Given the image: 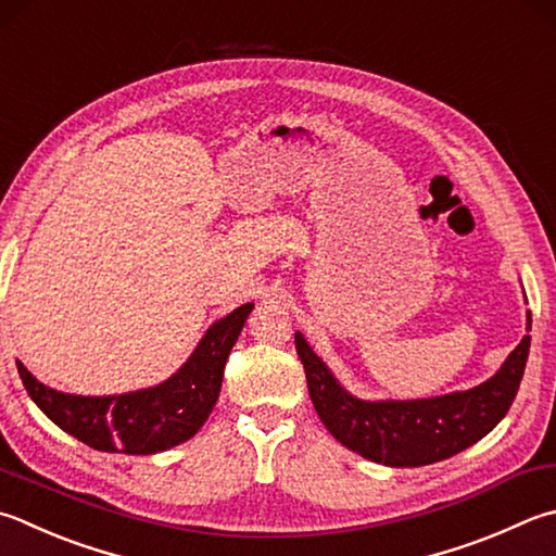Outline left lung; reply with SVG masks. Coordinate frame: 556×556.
I'll use <instances>...</instances> for the list:
<instances>
[{"instance_id": "left-lung-1", "label": "left lung", "mask_w": 556, "mask_h": 556, "mask_svg": "<svg viewBox=\"0 0 556 556\" xmlns=\"http://www.w3.org/2000/svg\"><path fill=\"white\" fill-rule=\"evenodd\" d=\"M528 314V329H530ZM295 349L305 365L312 404L327 431L353 453L387 467H424L463 453L506 416L526 372L530 337H522L504 368L467 392L416 402H361L333 380L302 333Z\"/></svg>"}]
</instances>
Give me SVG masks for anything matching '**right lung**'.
<instances>
[{
  "mask_svg": "<svg viewBox=\"0 0 556 556\" xmlns=\"http://www.w3.org/2000/svg\"><path fill=\"white\" fill-rule=\"evenodd\" d=\"M251 307L242 305L215 321L184 368L150 390L118 396L62 394L38 382L21 361L16 368L40 412L84 445L125 455L162 453L193 438L211 416L229 351Z\"/></svg>",
  "mask_w": 556,
  "mask_h": 556,
  "instance_id": "add662e5",
  "label": "right lung"
}]
</instances>
